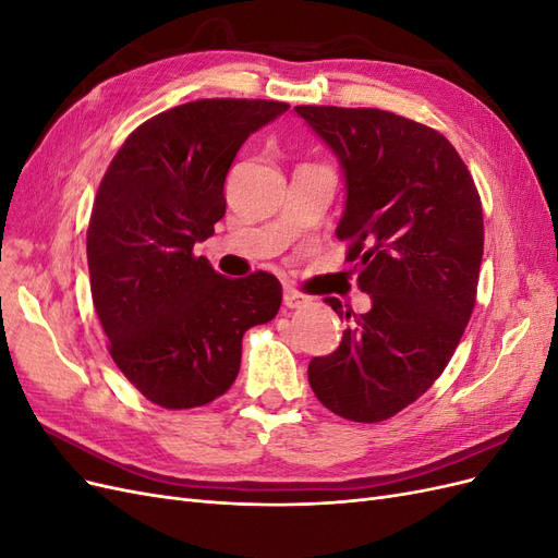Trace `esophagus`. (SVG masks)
Masks as SVG:
<instances>
[{
    "label": "esophagus",
    "instance_id": "1",
    "mask_svg": "<svg viewBox=\"0 0 558 558\" xmlns=\"http://www.w3.org/2000/svg\"><path fill=\"white\" fill-rule=\"evenodd\" d=\"M307 302V295H302L298 289H293V286H286L283 289V305L289 310H295V307H302Z\"/></svg>",
    "mask_w": 558,
    "mask_h": 558
}]
</instances>
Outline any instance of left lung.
<instances>
[{"instance_id":"1","label":"left lung","mask_w":558,"mask_h":558,"mask_svg":"<svg viewBox=\"0 0 558 558\" xmlns=\"http://www.w3.org/2000/svg\"><path fill=\"white\" fill-rule=\"evenodd\" d=\"M342 167L337 238L351 242L373 307L344 312L337 351L310 363L316 398L337 416L375 424L442 375L475 307L484 253L482 202L440 132L379 109L295 107Z\"/></svg>"}]
</instances>
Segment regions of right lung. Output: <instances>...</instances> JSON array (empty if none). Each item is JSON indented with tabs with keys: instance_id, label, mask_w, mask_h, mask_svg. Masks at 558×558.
<instances>
[{
	"instance_id": "obj_1",
	"label": "right lung",
	"mask_w": 558,
	"mask_h": 558,
	"mask_svg": "<svg viewBox=\"0 0 558 558\" xmlns=\"http://www.w3.org/2000/svg\"><path fill=\"white\" fill-rule=\"evenodd\" d=\"M289 111L272 99H197L134 130L99 183L88 226L95 312L118 369L167 410L223 396L242 337L272 320L281 283L218 275L193 246L226 216L230 165L253 132Z\"/></svg>"
}]
</instances>
